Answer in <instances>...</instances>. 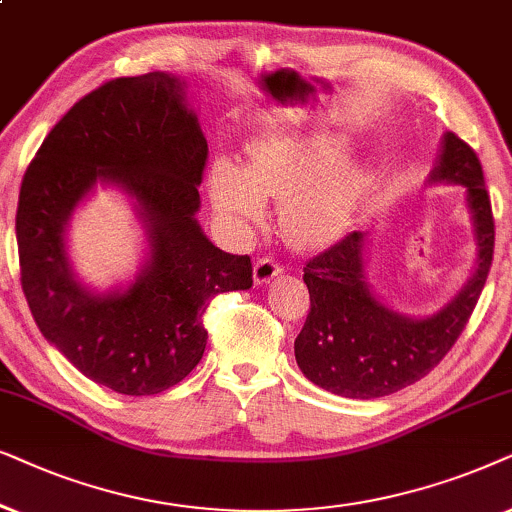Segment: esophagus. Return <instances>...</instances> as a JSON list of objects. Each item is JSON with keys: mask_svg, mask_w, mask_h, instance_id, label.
Returning <instances> with one entry per match:
<instances>
[{"mask_svg": "<svg viewBox=\"0 0 512 512\" xmlns=\"http://www.w3.org/2000/svg\"><path fill=\"white\" fill-rule=\"evenodd\" d=\"M281 264H278L274 257H260L255 264V283L257 285H264L269 281H274V278L281 274Z\"/></svg>", "mask_w": 512, "mask_h": 512, "instance_id": "obj_1", "label": "esophagus"}]
</instances>
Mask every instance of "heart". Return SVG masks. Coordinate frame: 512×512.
<instances>
[{
    "label": "heart",
    "mask_w": 512,
    "mask_h": 512,
    "mask_svg": "<svg viewBox=\"0 0 512 512\" xmlns=\"http://www.w3.org/2000/svg\"><path fill=\"white\" fill-rule=\"evenodd\" d=\"M344 152L346 142L335 135L260 142L245 168L227 159L213 163L210 199L238 224L260 222L262 201H285L283 224L292 241L330 243L344 231L363 187V170L353 163L326 170Z\"/></svg>",
    "instance_id": "b5f03b06"
}]
</instances>
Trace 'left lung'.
<instances>
[{"label":"left lung","mask_w":512,"mask_h":512,"mask_svg":"<svg viewBox=\"0 0 512 512\" xmlns=\"http://www.w3.org/2000/svg\"><path fill=\"white\" fill-rule=\"evenodd\" d=\"M431 182L466 187L478 241V267L438 313L410 318L372 295L365 278V234L353 231L306 262L311 309L295 339L299 370L313 384L344 398L372 400L426 377L466 327L485 288L494 257V215L478 154L445 133Z\"/></svg>","instance_id":"8db88e82"}]
</instances>
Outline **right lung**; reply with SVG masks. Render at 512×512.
Masks as SVG:
<instances>
[{
    "mask_svg": "<svg viewBox=\"0 0 512 512\" xmlns=\"http://www.w3.org/2000/svg\"><path fill=\"white\" fill-rule=\"evenodd\" d=\"M208 159L185 81L119 77L84 95L25 170L16 238L20 285L42 335L95 384L154 395L199 365L203 313L220 292L248 290V255L215 248L196 222ZM100 179L136 199L150 260L126 291L98 296L73 276L66 222Z\"/></svg>",
    "mask_w": 512,
    "mask_h": 512,
    "instance_id": "add662e5",
    "label": "right lung"
}]
</instances>
